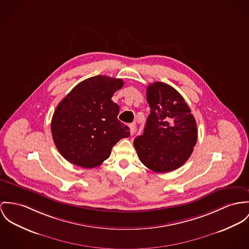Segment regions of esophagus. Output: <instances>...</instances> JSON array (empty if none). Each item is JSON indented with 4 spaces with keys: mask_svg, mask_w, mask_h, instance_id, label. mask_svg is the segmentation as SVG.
Returning a JSON list of instances; mask_svg holds the SVG:
<instances>
[{
    "mask_svg": "<svg viewBox=\"0 0 249 249\" xmlns=\"http://www.w3.org/2000/svg\"><path fill=\"white\" fill-rule=\"evenodd\" d=\"M130 133H131V135H134L135 134V132H136V127H135V125L134 124H130Z\"/></svg>",
    "mask_w": 249,
    "mask_h": 249,
    "instance_id": "34e87169",
    "label": "esophagus"
}]
</instances>
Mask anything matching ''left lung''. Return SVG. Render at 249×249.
Returning a JSON list of instances; mask_svg holds the SVG:
<instances>
[{
    "mask_svg": "<svg viewBox=\"0 0 249 249\" xmlns=\"http://www.w3.org/2000/svg\"><path fill=\"white\" fill-rule=\"evenodd\" d=\"M147 101L151 114L144 133L134 139V148L148 169L172 172L192 155L197 142L196 121L183 96L169 84H150Z\"/></svg>",
    "mask_w": 249,
    "mask_h": 249,
    "instance_id": "obj_1",
    "label": "left lung"
}]
</instances>
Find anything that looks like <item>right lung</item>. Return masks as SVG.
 <instances>
[{"mask_svg":"<svg viewBox=\"0 0 249 249\" xmlns=\"http://www.w3.org/2000/svg\"><path fill=\"white\" fill-rule=\"evenodd\" d=\"M120 78L96 76L73 88L57 105L51 132L57 151L70 163L85 169L106 160L130 129L117 119L119 106L112 100L121 89Z\"/></svg>","mask_w":249,"mask_h":249,"instance_id":"obj_1","label":"right lung"}]
</instances>
